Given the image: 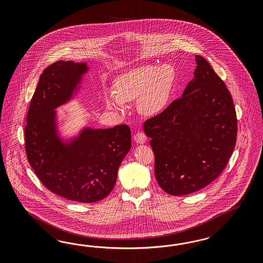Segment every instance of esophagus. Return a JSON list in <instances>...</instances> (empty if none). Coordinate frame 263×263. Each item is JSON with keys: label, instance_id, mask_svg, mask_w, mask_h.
<instances>
[{"label": "esophagus", "instance_id": "obj_1", "mask_svg": "<svg viewBox=\"0 0 263 263\" xmlns=\"http://www.w3.org/2000/svg\"><path fill=\"white\" fill-rule=\"evenodd\" d=\"M134 141L137 143H144L146 141V135L143 132H138L134 135Z\"/></svg>", "mask_w": 263, "mask_h": 263}]
</instances>
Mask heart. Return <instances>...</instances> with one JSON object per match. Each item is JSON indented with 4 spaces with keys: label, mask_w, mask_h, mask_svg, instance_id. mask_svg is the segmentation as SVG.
Instances as JSON below:
<instances>
[{
    "label": "heart",
    "mask_w": 263,
    "mask_h": 263,
    "mask_svg": "<svg viewBox=\"0 0 263 263\" xmlns=\"http://www.w3.org/2000/svg\"><path fill=\"white\" fill-rule=\"evenodd\" d=\"M175 78V70L170 64H146L126 72L115 81V91L106 90V105L115 110H122L124 102L138 98V109L143 115L152 116L167 105Z\"/></svg>",
    "instance_id": "heart-1"
}]
</instances>
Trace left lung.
Here are the masks:
<instances>
[{
	"label": "left lung",
	"instance_id": "left-lung-1",
	"mask_svg": "<svg viewBox=\"0 0 263 263\" xmlns=\"http://www.w3.org/2000/svg\"><path fill=\"white\" fill-rule=\"evenodd\" d=\"M194 79L159 115L145 120L154 174L173 196L199 191L222 174L235 147L237 119L230 90L206 60L196 56Z\"/></svg>",
	"mask_w": 263,
	"mask_h": 263
}]
</instances>
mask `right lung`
Instances as JSON below:
<instances>
[{"label":"right lung","mask_w":263,"mask_h":263,"mask_svg":"<svg viewBox=\"0 0 263 263\" xmlns=\"http://www.w3.org/2000/svg\"><path fill=\"white\" fill-rule=\"evenodd\" d=\"M87 71L86 63L72 61H58L44 69L27 115L25 149L49 191L89 203L106 198L114 189L118 170L131 147V130L126 124L86 128L70 143L61 141L55 109L71 98Z\"/></svg>","instance_id":"right-lung-1"}]
</instances>
